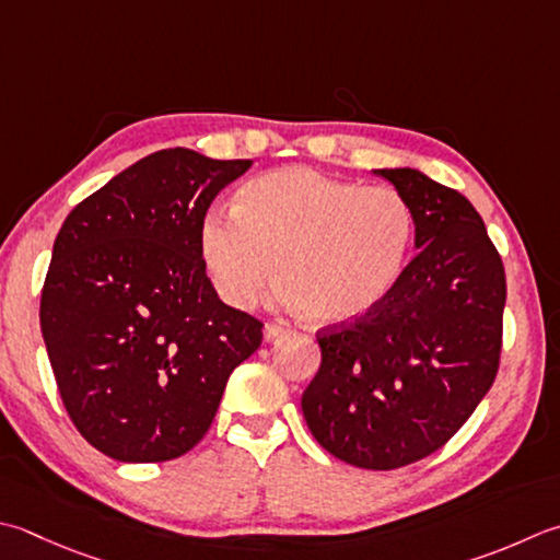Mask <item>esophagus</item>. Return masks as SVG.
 Masks as SVG:
<instances>
[{"label":"esophagus","instance_id":"esophagus-1","mask_svg":"<svg viewBox=\"0 0 560 560\" xmlns=\"http://www.w3.org/2000/svg\"><path fill=\"white\" fill-rule=\"evenodd\" d=\"M287 332H289V325H283V323H267V327H265L267 339H277V337L287 335Z\"/></svg>","mask_w":560,"mask_h":560}]
</instances>
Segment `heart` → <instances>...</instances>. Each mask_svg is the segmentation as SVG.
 <instances>
[{
	"label": "heart",
	"instance_id": "1",
	"mask_svg": "<svg viewBox=\"0 0 560 560\" xmlns=\"http://www.w3.org/2000/svg\"><path fill=\"white\" fill-rule=\"evenodd\" d=\"M412 237V208L393 186L283 167L240 186L233 213L201 218L199 257L215 293L233 308H252L279 267L287 277L279 287L283 305L339 325L386 299Z\"/></svg>",
	"mask_w": 560,
	"mask_h": 560
}]
</instances>
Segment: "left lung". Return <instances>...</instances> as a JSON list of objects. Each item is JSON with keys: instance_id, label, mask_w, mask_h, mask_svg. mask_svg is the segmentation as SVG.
Listing matches in <instances>:
<instances>
[{"instance_id": "8db88e82", "label": "left lung", "mask_w": 560, "mask_h": 560, "mask_svg": "<svg viewBox=\"0 0 560 560\" xmlns=\"http://www.w3.org/2000/svg\"><path fill=\"white\" fill-rule=\"evenodd\" d=\"M376 174L408 199L420 252L374 311L317 332L323 361L301 408L339 462L393 470L442 448L486 398L508 283L466 196L410 167Z\"/></svg>"}]
</instances>
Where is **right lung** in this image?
I'll return each instance as SVG.
<instances>
[{
	"label": "right lung",
	"instance_id": "obj_1",
	"mask_svg": "<svg viewBox=\"0 0 560 560\" xmlns=\"http://www.w3.org/2000/svg\"><path fill=\"white\" fill-rule=\"evenodd\" d=\"M252 160L170 148L130 164L65 218L40 293V332L72 424L124 464L203 440L257 317L225 305L199 257L208 206Z\"/></svg>",
	"mask_w": 560,
	"mask_h": 560
}]
</instances>
